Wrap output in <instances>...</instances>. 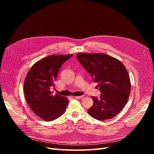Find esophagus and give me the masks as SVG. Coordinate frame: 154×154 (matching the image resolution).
Masks as SVG:
<instances>
[{"label":"esophagus","mask_w":154,"mask_h":154,"mask_svg":"<svg viewBox=\"0 0 154 154\" xmlns=\"http://www.w3.org/2000/svg\"><path fill=\"white\" fill-rule=\"evenodd\" d=\"M84 97V96H74V98L76 99H82L83 97Z\"/></svg>","instance_id":"1"}]
</instances>
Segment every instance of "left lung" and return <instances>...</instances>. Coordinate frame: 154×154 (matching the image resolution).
Returning <instances> with one entry per match:
<instances>
[{
  "mask_svg": "<svg viewBox=\"0 0 154 154\" xmlns=\"http://www.w3.org/2000/svg\"><path fill=\"white\" fill-rule=\"evenodd\" d=\"M76 58L94 82L98 83L100 97L92 96L94 103L88 113L97 120L112 118L127 103L131 83L123 63L117 58L104 53H82Z\"/></svg>",
  "mask_w": 154,
  "mask_h": 154,
  "instance_id": "8db88e82",
  "label": "left lung"
}]
</instances>
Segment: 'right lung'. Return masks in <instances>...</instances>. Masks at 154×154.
Here are the masks:
<instances>
[{"label": "right lung", "mask_w": 154, "mask_h": 154, "mask_svg": "<svg viewBox=\"0 0 154 154\" xmlns=\"http://www.w3.org/2000/svg\"><path fill=\"white\" fill-rule=\"evenodd\" d=\"M72 54H55L36 62L27 73L24 83V92L30 109L46 122L61 116L68 105L66 97L53 95L51 88L55 86L59 70Z\"/></svg>", "instance_id": "1"}]
</instances>
